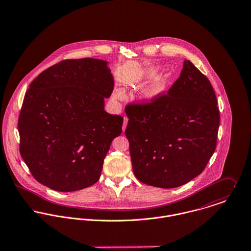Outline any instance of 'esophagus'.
I'll list each match as a JSON object with an SVG mask.
<instances>
[{
	"instance_id": "esophagus-1",
	"label": "esophagus",
	"mask_w": 251,
	"mask_h": 251,
	"mask_svg": "<svg viewBox=\"0 0 251 251\" xmlns=\"http://www.w3.org/2000/svg\"><path fill=\"white\" fill-rule=\"evenodd\" d=\"M127 123H128V117H127V116H124V118H123V126H122V130H123V132H124V131H125V129H126Z\"/></svg>"
}]
</instances>
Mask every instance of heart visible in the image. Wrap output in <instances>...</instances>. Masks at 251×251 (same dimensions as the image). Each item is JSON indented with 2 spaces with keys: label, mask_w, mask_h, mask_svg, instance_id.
<instances>
[{
  "label": "heart",
  "mask_w": 251,
  "mask_h": 251,
  "mask_svg": "<svg viewBox=\"0 0 251 251\" xmlns=\"http://www.w3.org/2000/svg\"><path fill=\"white\" fill-rule=\"evenodd\" d=\"M157 73V70L155 69H148L146 70L142 76L140 77V81L142 82H146V81H149L151 80ZM165 88V80L163 78H158L156 79L153 84H151V86L146 90L145 92V97L147 99H152L154 98L155 96H157L159 93H161ZM116 96L117 97H122L123 96V93L121 91H117L116 92Z\"/></svg>",
  "instance_id": "heart-1"
}]
</instances>
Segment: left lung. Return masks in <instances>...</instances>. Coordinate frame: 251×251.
I'll use <instances>...</instances> for the list:
<instances>
[{
  "label": "left lung",
  "mask_w": 251,
  "mask_h": 251,
  "mask_svg": "<svg viewBox=\"0 0 251 251\" xmlns=\"http://www.w3.org/2000/svg\"><path fill=\"white\" fill-rule=\"evenodd\" d=\"M208 78L184 60L167 93L125 107L133 171L140 182L177 188L198 176L217 147L220 111Z\"/></svg>",
  "instance_id": "left-lung-1"
}]
</instances>
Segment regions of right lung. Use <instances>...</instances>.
<instances>
[{
  "instance_id": "right-lung-1",
  "label": "right lung",
  "mask_w": 251,
  "mask_h": 251,
  "mask_svg": "<svg viewBox=\"0 0 251 251\" xmlns=\"http://www.w3.org/2000/svg\"><path fill=\"white\" fill-rule=\"evenodd\" d=\"M113 90L107 61L64 59L29 84L18 118L20 154L33 178L56 192L95 184L123 117L104 110Z\"/></svg>"
}]
</instances>
